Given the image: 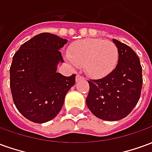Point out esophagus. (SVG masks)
Masks as SVG:
<instances>
[{"label": "esophagus", "instance_id": "esophagus-1", "mask_svg": "<svg viewBox=\"0 0 152 152\" xmlns=\"http://www.w3.org/2000/svg\"><path fill=\"white\" fill-rule=\"evenodd\" d=\"M81 79H85V78H84V76H80V75H78V74H77V75H76V81H78L79 80H81Z\"/></svg>", "mask_w": 152, "mask_h": 152}]
</instances>
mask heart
<instances>
[{"instance_id":"heart-1","label":"heart","mask_w":152,"mask_h":152,"mask_svg":"<svg viewBox=\"0 0 152 152\" xmlns=\"http://www.w3.org/2000/svg\"><path fill=\"white\" fill-rule=\"evenodd\" d=\"M118 49L111 40L87 38L73 44L66 59L74 66H83L94 78L107 76L117 64Z\"/></svg>"}]
</instances>
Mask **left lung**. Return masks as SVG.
Instances as JSON below:
<instances>
[{
	"mask_svg": "<svg viewBox=\"0 0 152 152\" xmlns=\"http://www.w3.org/2000/svg\"><path fill=\"white\" fill-rule=\"evenodd\" d=\"M119 53L117 65L107 76L89 80L86 105L103 121H115L129 114L140 99L142 86L139 58L127 45L113 39Z\"/></svg>",
	"mask_w": 152,
	"mask_h": 152,
	"instance_id": "left-lung-1",
	"label": "left lung"
}]
</instances>
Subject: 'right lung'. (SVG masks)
I'll use <instances>...</instances> for the list:
<instances>
[{
    "label": "right lung",
    "mask_w": 152,
    "mask_h": 152,
    "mask_svg": "<svg viewBox=\"0 0 152 152\" xmlns=\"http://www.w3.org/2000/svg\"><path fill=\"white\" fill-rule=\"evenodd\" d=\"M66 42L44 32L23 44L13 57L10 68L13 101L32 122L41 124L55 117L76 83V74L65 76L57 72L58 64L63 63L60 50Z\"/></svg>",
    "instance_id": "add662e5"
}]
</instances>
